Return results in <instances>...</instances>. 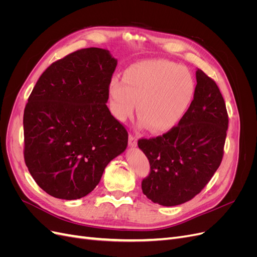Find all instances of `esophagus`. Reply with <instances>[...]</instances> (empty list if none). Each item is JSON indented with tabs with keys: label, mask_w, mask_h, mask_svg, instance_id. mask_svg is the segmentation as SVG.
<instances>
[{
	"label": "esophagus",
	"mask_w": 257,
	"mask_h": 257,
	"mask_svg": "<svg viewBox=\"0 0 257 257\" xmlns=\"http://www.w3.org/2000/svg\"><path fill=\"white\" fill-rule=\"evenodd\" d=\"M128 145L132 148L136 147L137 146V138L135 136H133V135H130L128 136Z\"/></svg>",
	"instance_id": "obj_1"
}]
</instances>
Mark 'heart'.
Returning <instances> with one entry per match:
<instances>
[{
	"mask_svg": "<svg viewBox=\"0 0 257 257\" xmlns=\"http://www.w3.org/2000/svg\"><path fill=\"white\" fill-rule=\"evenodd\" d=\"M195 80L188 68L167 60L132 64L123 79L112 77L108 85L112 114L121 122L137 111L141 126L164 133L183 118L195 94Z\"/></svg>",
	"mask_w": 257,
	"mask_h": 257,
	"instance_id": "heart-1",
	"label": "heart"
}]
</instances>
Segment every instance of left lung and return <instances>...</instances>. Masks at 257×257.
<instances>
[{
  "mask_svg": "<svg viewBox=\"0 0 257 257\" xmlns=\"http://www.w3.org/2000/svg\"><path fill=\"white\" fill-rule=\"evenodd\" d=\"M194 98L183 118L167 133L139 139L150 174L142 182L153 203L172 207L191 200L219 168L228 127L224 98L214 80L196 71Z\"/></svg>",
  "mask_w": 257,
  "mask_h": 257,
  "instance_id": "left-lung-1",
  "label": "left lung"
}]
</instances>
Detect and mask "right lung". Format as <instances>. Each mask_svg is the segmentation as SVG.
I'll return each mask as SVG.
<instances>
[{
  "mask_svg": "<svg viewBox=\"0 0 257 257\" xmlns=\"http://www.w3.org/2000/svg\"><path fill=\"white\" fill-rule=\"evenodd\" d=\"M118 61L102 48L77 50L42 74L23 113L25 162L41 189L60 199L94 190L127 132L106 105Z\"/></svg>",
  "mask_w": 257,
  "mask_h": 257,
  "instance_id": "1",
  "label": "right lung"
}]
</instances>
